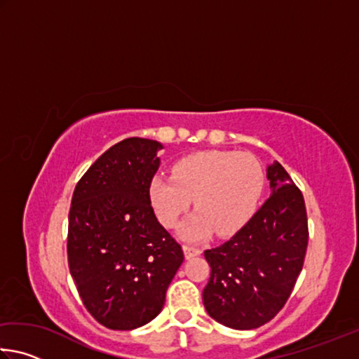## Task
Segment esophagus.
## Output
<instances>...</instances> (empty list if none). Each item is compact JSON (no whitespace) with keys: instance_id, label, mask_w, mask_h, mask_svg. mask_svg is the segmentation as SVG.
<instances>
[{"instance_id":"1","label":"esophagus","mask_w":359,"mask_h":359,"mask_svg":"<svg viewBox=\"0 0 359 359\" xmlns=\"http://www.w3.org/2000/svg\"><path fill=\"white\" fill-rule=\"evenodd\" d=\"M184 255H185L187 259H190V258L198 257V255H201V250H199V248H196V247L184 245Z\"/></svg>"}]
</instances>
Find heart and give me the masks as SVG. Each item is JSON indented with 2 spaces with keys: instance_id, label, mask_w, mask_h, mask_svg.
Returning a JSON list of instances; mask_svg holds the SVG:
<instances>
[{
  "instance_id": "b5f03b06",
  "label": "heart",
  "mask_w": 359,
  "mask_h": 359,
  "mask_svg": "<svg viewBox=\"0 0 359 359\" xmlns=\"http://www.w3.org/2000/svg\"><path fill=\"white\" fill-rule=\"evenodd\" d=\"M264 171L250 154L199 151L175 163L174 175L150 182V199L160 222L174 226L194 199L198 210L179 226L182 239L198 242L217 233L233 234L257 212Z\"/></svg>"
}]
</instances>
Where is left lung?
<instances>
[{
    "instance_id": "1",
    "label": "left lung",
    "mask_w": 359,
    "mask_h": 359,
    "mask_svg": "<svg viewBox=\"0 0 359 359\" xmlns=\"http://www.w3.org/2000/svg\"><path fill=\"white\" fill-rule=\"evenodd\" d=\"M271 196L233 238L204 252L210 278L208 313L231 330H257L272 320L302 269L309 229L304 198L278 161L266 168Z\"/></svg>"
}]
</instances>
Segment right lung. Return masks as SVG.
<instances>
[{
    "label": "right lung",
    "instance_id": "1",
    "mask_svg": "<svg viewBox=\"0 0 359 359\" xmlns=\"http://www.w3.org/2000/svg\"><path fill=\"white\" fill-rule=\"evenodd\" d=\"M161 142L130 137L96 160L72 194L68 263L83 306L109 330L131 331L161 312L184 252L156 220L150 182Z\"/></svg>",
    "mask_w": 359,
    "mask_h": 359
}]
</instances>
